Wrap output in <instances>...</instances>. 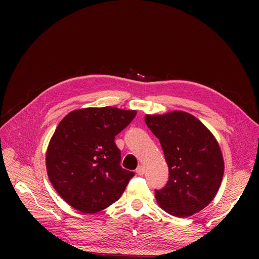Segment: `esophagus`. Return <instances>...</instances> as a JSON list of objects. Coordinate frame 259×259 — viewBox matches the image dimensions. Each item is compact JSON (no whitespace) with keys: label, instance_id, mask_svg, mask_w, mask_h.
<instances>
[{"label":"esophagus","instance_id":"obj_1","mask_svg":"<svg viewBox=\"0 0 259 259\" xmlns=\"http://www.w3.org/2000/svg\"><path fill=\"white\" fill-rule=\"evenodd\" d=\"M136 173H137L138 175H144V173H145V167L142 166V165H139V166L136 168Z\"/></svg>","mask_w":259,"mask_h":259}]
</instances>
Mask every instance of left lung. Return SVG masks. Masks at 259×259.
<instances>
[{"label":"left lung","mask_w":259,"mask_h":259,"mask_svg":"<svg viewBox=\"0 0 259 259\" xmlns=\"http://www.w3.org/2000/svg\"><path fill=\"white\" fill-rule=\"evenodd\" d=\"M145 122L159 138L168 166V182L155 191L166 213L188 217L205 208L222 185L225 163L211 132L185 111L146 114Z\"/></svg>","instance_id":"1"}]
</instances>
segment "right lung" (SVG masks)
Returning <instances> with one entry per match:
<instances>
[{"label": "right lung", "mask_w": 259, "mask_h": 259, "mask_svg": "<svg viewBox=\"0 0 259 259\" xmlns=\"http://www.w3.org/2000/svg\"><path fill=\"white\" fill-rule=\"evenodd\" d=\"M136 110L82 108L60 121L46 150V170L54 189L70 206L94 214L120 199L134 173L121 167L115 136Z\"/></svg>", "instance_id": "right-lung-1"}]
</instances>
